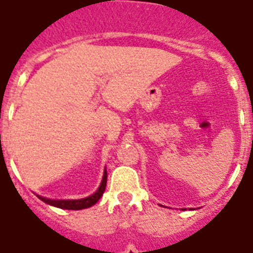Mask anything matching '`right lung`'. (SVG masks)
I'll list each match as a JSON object with an SVG mask.
<instances>
[{"label": "right lung", "mask_w": 253, "mask_h": 253, "mask_svg": "<svg viewBox=\"0 0 253 253\" xmlns=\"http://www.w3.org/2000/svg\"><path fill=\"white\" fill-rule=\"evenodd\" d=\"M106 179H108V172L105 169L104 178H102V182L99 185L98 190L94 193L93 195H90L87 198H84V200H70V201H63V200H48V198H43V197H39L40 200L44 201L45 204L52 205V206H56V208H60V209H68V210H81L86 209V208H90L93 206L94 204H97V201L102 197L105 191V187H106Z\"/></svg>", "instance_id": "obj_1"}]
</instances>
